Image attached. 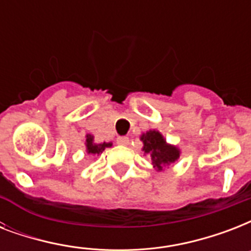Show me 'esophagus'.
<instances>
[{
	"mask_svg": "<svg viewBox=\"0 0 251 251\" xmlns=\"http://www.w3.org/2000/svg\"><path fill=\"white\" fill-rule=\"evenodd\" d=\"M117 143L121 146H127L129 145V138L127 137H118L117 138Z\"/></svg>",
	"mask_w": 251,
	"mask_h": 251,
	"instance_id": "esophagus-1",
	"label": "esophagus"
}]
</instances>
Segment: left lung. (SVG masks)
I'll list each match as a JSON object with an SVG mask.
<instances>
[{"instance_id": "8db88e82", "label": "left lung", "mask_w": 251, "mask_h": 251, "mask_svg": "<svg viewBox=\"0 0 251 251\" xmlns=\"http://www.w3.org/2000/svg\"><path fill=\"white\" fill-rule=\"evenodd\" d=\"M143 141V151L145 153H150L152 157L153 167L161 169L163 165H168L176 161L179 156V151L173 146L165 143L164 138L159 131L150 130L141 137Z\"/></svg>"}]
</instances>
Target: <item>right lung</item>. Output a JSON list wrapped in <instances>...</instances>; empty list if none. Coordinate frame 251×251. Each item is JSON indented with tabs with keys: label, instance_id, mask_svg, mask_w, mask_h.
Returning <instances> with one entry per match:
<instances>
[{
	"label": "right lung",
	"instance_id": "obj_1",
	"mask_svg": "<svg viewBox=\"0 0 251 251\" xmlns=\"http://www.w3.org/2000/svg\"><path fill=\"white\" fill-rule=\"evenodd\" d=\"M86 145H87V151H88V153H100V152H102L104 150H105V147H110V146H112V143L94 145V143H92V137H91V135H87Z\"/></svg>",
	"mask_w": 251,
	"mask_h": 251
}]
</instances>
